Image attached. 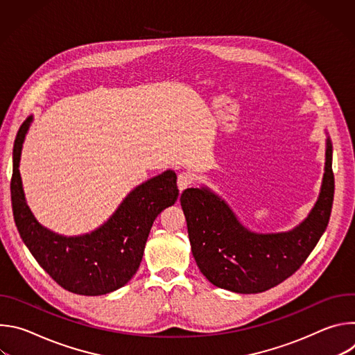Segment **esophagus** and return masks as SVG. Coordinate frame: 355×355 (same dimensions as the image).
<instances>
[{"label": "esophagus", "mask_w": 355, "mask_h": 355, "mask_svg": "<svg viewBox=\"0 0 355 355\" xmlns=\"http://www.w3.org/2000/svg\"><path fill=\"white\" fill-rule=\"evenodd\" d=\"M192 175L189 173H180L178 174V180H177V185H178V189L182 192L184 189H187L191 184H192Z\"/></svg>", "instance_id": "1"}]
</instances>
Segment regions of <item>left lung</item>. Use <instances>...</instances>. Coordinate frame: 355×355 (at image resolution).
<instances>
[{"mask_svg":"<svg viewBox=\"0 0 355 355\" xmlns=\"http://www.w3.org/2000/svg\"><path fill=\"white\" fill-rule=\"evenodd\" d=\"M333 146L326 140L320 193L309 215L286 232L259 233L208 187L181 193L192 256L209 282L236 293H259L285 281L305 260L324 233L333 205Z\"/></svg>","mask_w":355,"mask_h":355,"instance_id":"1","label":"left lung"}]
</instances>
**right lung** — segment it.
Listing matches in <instances>:
<instances>
[{
    "mask_svg": "<svg viewBox=\"0 0 355 355\" xmlns=\"http://www.w3.org/2000/svg\"><path fill=\"white\" fill-rule=\"evenodd\" d=\"M19 128L14 143L11 180L12 212L18 232L39 266L64 289L87 296L114 292L136 274L155 219L178 198L173 170L130 191L110 219L80 236H63L42 226L31 212L19 174L22 144L31 122Z\"/></svg>",
    "mask_w": 355,
    "mask_h": 355,
    "instance_id": "obj_1",
    "label": "right lung"
}]
</instances>
